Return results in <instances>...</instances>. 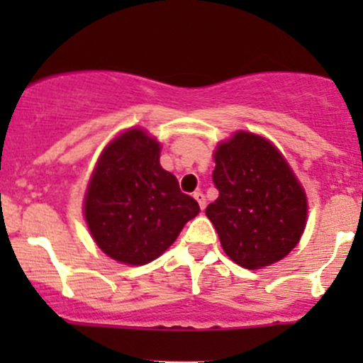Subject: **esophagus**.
Wrapping results in <instances>:
<instances>
[{"mask_svg": "<svg viewBox=\"0 0 363 363\" xmlns=\"http://www.w3.org/2000/svg\"><path fill=\"white\" fill-rule=\"evenodd\" d=\"M193 196H195V200H196V202H199L200 208H202V211H203V208H205V196H203V193L202 191H196Z\"/></svg>", "mask_w": 363, "mask_h": 363, "instance_id": "obj_1", "label": "esophagus"}]
</instances>
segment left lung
<instances>
[{
  "label": "left lung",
  "instance_id": "obj_1",
  "mask_svg": "<svg viewBox=\"0 0 363 363\" xmlns=\"http://www.w3.org/2000/svg\"><path fill=\"white\" fill-rule=\"evenodd\" d=\"M212 182L219 196L205 214L226 255L244 269L283 259L306 228L307 200L281 152L240 131L218 145Z\"/></svg>",
  "mask_w": 363,
  "mask_h": 363
}]
</instances>
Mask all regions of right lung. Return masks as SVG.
Listing matches in <instances>:
<instances>
[{
  "mask_svg": "<svg viewBox=\"0 0 363 363\" xmlns=\"http://www.w3.org/2000/svg\"><path fill=\"white\" fill-rule=\"evenodd\" d=\"M100 250L117 262L144 265L174 244L200 212L160 164V144L138 128L105 147L84 202Z\"/></svg>",
  "mask_w": 363,
  "mask_h": 363,
  "instance_id": "add662e5",
  "label": "right lung"
}]
</instances>
